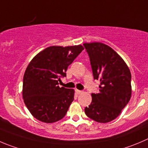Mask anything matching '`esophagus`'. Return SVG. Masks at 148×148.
I'll return each instance as SVG.
<instances>
[{"label": "esophagus", "mask_w": 148, "mask_h": 148, "mask_svg": "<svg viewBox=\"0 0 148 148\" xmlns=\"http://www.w3.org/2000/svg\"><path fill=\"white\" fill-rule=\"evenodd\" d=\"M75 93H76L77 94H82L83 93V91H80V90H78V89H76L75 90Z\"/></svg>", "instance_id": "obj_1"}]
</instances>
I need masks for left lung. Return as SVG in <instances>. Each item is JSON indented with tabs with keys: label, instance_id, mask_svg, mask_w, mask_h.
<instances>
[{
	"label": "left lung",
	"instance_id": "left-lung-1",
	"mask_svg": "<svg viewBox=\"0 0 148 148\" xmlns=\"http://www.w3.org/2000/svg\"><path fill=\"white\" fill-rule=\"evenodd\" d=\"M91 62L94 78L99 80L98 94H91L86 115L99 123L112 121L120 115L132 96L131 72L113 49L99 42L84 43Z\"/></svg>",
	"mask_w": 148,
	"mask_h": 148
}]
</instances>
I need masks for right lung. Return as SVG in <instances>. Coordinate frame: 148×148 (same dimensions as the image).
I'll return each instance as SVG.
<instances>
[{
    "label": "right lung",
    "mask_w": 148,
    "mask_h": 148,
    "mask_svg": "<svg viewBox=\"0 0 148 148\" xmlns=\"http://www.w3.org/2000/svg\"><path fill=\"white\" fill-rule=\"evenodd\" d=\"M81 45L53 46L36 54L24 74L22 97L33 117L44 123H54L64 117L74 99L75 91L59 86L61 77L78 54Z\"/></svg>",
    "instance_id": "add662e5"
}]
</instances>
